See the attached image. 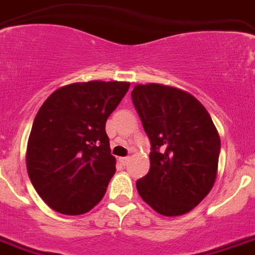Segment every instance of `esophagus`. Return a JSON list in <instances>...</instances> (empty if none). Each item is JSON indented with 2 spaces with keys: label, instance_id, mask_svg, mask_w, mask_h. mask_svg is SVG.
<instances>
[{
  "label": "esophagus",
  "instance_id": "obj_1",
  "mask_svg": "<svg viewBox=\"0 0 255 255\" xmlns=\"http://www.w3.org/2000/svg\"><path fill=\"white\" fill-rule=\"evenodd\" d=\"M129 160H130V157H119V161L124 165V166H125V165H128Z\"/></svg>",
  "mask_w": 255,
  "mask_h": 255
}]
</instances>
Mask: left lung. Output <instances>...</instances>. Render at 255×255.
I'll use <instances>...</instances> for the list:
<instances>
[{
    "instance_id": "1",
    "label": "left lung",
    "mask_w": 255,
    "mask_h": 255,
    "mask_svg": "<svg viewBox=\"0 0 255 255\" xmlns=\"http://www.w3.org/2000/svg\"><path fill=\"white\" fill-rule=\"evenodd\" d=\"M131 99L151 143L148 174L136 180L139 196L166 217L199 205L214 186L221 139L196 98L158 84L136 85Z\"/></svg>"
}]
</instances>
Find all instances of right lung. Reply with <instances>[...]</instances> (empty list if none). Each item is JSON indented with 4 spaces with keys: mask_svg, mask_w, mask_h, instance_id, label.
I'll list each match as a JSON object with an SVG mask.
<instances>
[{
    "mask_svg": "<svg viewBox=\"0 0 255 255\" xmlns=\"http://www.w3.org/2000/svg\"><path fill=\"white\" fill-rule=\"evenodd\" d=\"M129 86L117 81L67 85L37 112L27 170L34 190L55 212L84 214L103 199L116 171L106 123Z\"/></svg>",
    "mask_w": 255,
    "mask_h": 255,
    "instance_id": "obj_1",
    "label": "right lung"
}]
</instances>
